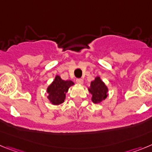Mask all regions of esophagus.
<instances>
[{
    "instance_id": "34e87169",
    "label": "esophagus",
    "mask_w": 152,
    "mask_h": 152,
    "mask_svg": "<svg viewBox=\"0 0 152 152\" xmlns=\"http://www.w3.org/2000/svg\"><path fill=\"white\" fill-rule=\"evenodd\" d=\"M76 83L79 84H82L83 83V79H80V78H79V79H76Z\"/></svg>"
}]
</instances>
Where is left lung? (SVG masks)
Instances as JSON below:
<instances>
[{
    "mask_svg": "<svg viewBox=\"0 0 152 152\" xmlns=\"http://www.w3.org/2000/svg\"><path fill=\"white\" fill-rule=\"evenodd\" d=\"M89 90L92 95V101L94 103H99L107 97V87L99 77H96L94 81L91 82V87Z\"/></svg>",
    "mask_w": 152,
    "mask_h": 152,
    "instance_id": "8db88e82",
    "label": "left lung"
}]
</instances>
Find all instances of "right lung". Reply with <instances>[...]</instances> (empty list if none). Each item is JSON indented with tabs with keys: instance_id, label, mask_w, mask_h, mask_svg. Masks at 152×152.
Instances as JSON below:
<instances>
[{
	"instance_id": "right-lung-1",
	"label": "right lung",
	"mask_w": 152,
	"mask_h": 152,
	"mask_svg": "<svg viewBox=\"0 0 152 152\" xmlns=\"http://www.w3.org/2000/svg\"><path fill=\"white\" fill-rule=\"evenodd\" d=\"M74 85L71 80H63L60 76H56L54 81L47 88L48 99L53 105L63 103L66 97V93L68 92L69 88Z\"/></svg>"
}]
</instances>
